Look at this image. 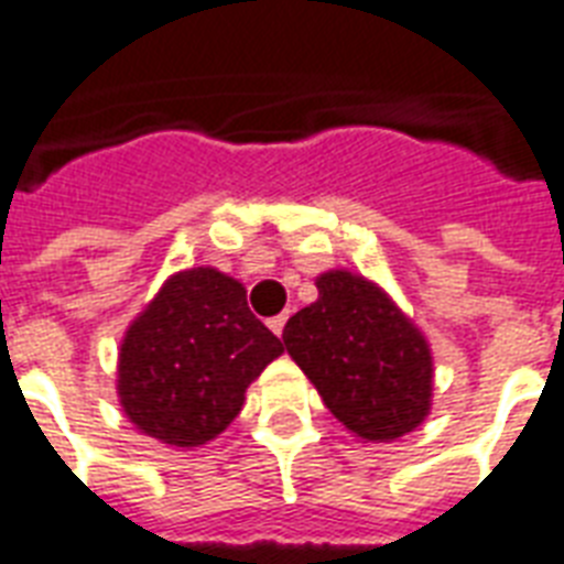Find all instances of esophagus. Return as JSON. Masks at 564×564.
Segmentation results:
<instances>
[{"label":"esophagus","instance_id":"esophagus-1","mask_svg":"<svg viewBox=\"0 0 564 564\" xmlns=\"http://www.w3.org/2000/svg\"><path fill=\"white\" fill-rule=\"evenodd\" d=\"M286 319H290L286 313H281V316H272V319H269V328H272L274 334L281 337V334H283V325H286Z\"/></svg>","mask_w":564,"mask_h":564}]
</instances>
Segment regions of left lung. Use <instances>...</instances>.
<instances>
[{
  "instance_id": "left-lung-1",
  "label": "left lung",
  "mask_w": 564,
  "mask_h": 564,
  "mask_svg": "<svg viewBox=\"0 0 564 564\" xmlns=\"http://www.w3.org/2000/svg\"><path fill=\"white\" fill-rule=\"evenodd\" d=\"M319 299L283 328V346L322 402L360 441L390 444L432 408V351L393 299L360 274L316 278Z\"/></svg>"
}]
</instances>
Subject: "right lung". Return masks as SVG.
I'll list each match as a JSON object with an SVG mask.
<instances>
[{"label":"right lung","mask_w":564,"mask_h":564,"mask_svg":"<svg viewBox=\"0 0 564 564\" xmlns=\"http://www.w3.org/2000/svg\"><path fill=\"white\" fill-rule=\"evenodd\" d=\"M283 351L218 269L171 274L120 343L118 397L129 423L167 446H200L234 423L245 390Z\"/></svg>","instance_id":"add662e5"}]
</instances>
